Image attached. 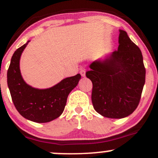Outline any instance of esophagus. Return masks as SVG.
Listing matches in <instances>:
<instances>
[{"instance_id": "esophagus-1", "label": "esophagus", "mask_w": 158, "mask_h": 158, "mask_svg": "<svg viewBox=\"0 0 158 158\" xmlns=\"http://www.w3.org/2000/svg\"><path fill=\"white\" fill-rule=\"evenodd\" d=\"M80 74H81V76H82V77L85 76V69H81V70H80Z\"/></svg>"}]
</instances>
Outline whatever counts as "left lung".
<instances>
[{"label":"left lung","instance_id":"8db88e82","mask_svg":"<svg viewBox=\"0 0 158 158\" xmlns=\"http://www.w3.org/2000/svg\"><path fill=\"white\" fill-rule=\"evenodd\" d=\"M93 107L103 117L121 119L137 108L145 82V68L140 49L125 31L119 29L117 51L104 60L89 65Z\"/></svg>","mask_w":158,"mask_h":158}]
</instances>
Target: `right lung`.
I'll return each mask as SVG.
<instances>
[{
  "instance_id": "obj_1",
  "label": "right lung",
  "mask_w": 158,
  "mask_h": 158,
  "mask_svg": "<svg viewBox=\"0 0 158 158\" xmlns=\"http://www.w3.org/2000/svg\"><path fill=\"white\" fill-rule=\"evenodd\" d=\"M14 52L7 70V85L12 101L24 118L35 123H48L57 119L64 112L67 97L76 87L81 75L66 78L53 87L46 89L33 88L23 80L19 60L28 43Z\"/></svg>"
}]
</instances>
